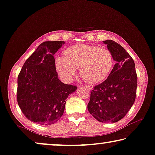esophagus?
I'll use <instances>...</instances> for the list:
<instances>
[{
  "label": "esophagus",
  "mask_w": 155,
  "mask_h": 155,
  "mask_svg": "<svg viewBox=\"0 0 155 155\" xmlns=\"http://www.w3.org/2000/svg\"><path fill=\"white\" fill-rule=\"evenodd\" d=\"M84 87H85V88H88V90H93V87L92 86H86V85H85V86H84Z\"/></svg>",
  "instance_id": "obj_1"
}]
</instances>
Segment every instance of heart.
Here are the masks:
<instances>
[{"instance_id": "heart-1", "label": "heart", "mask_w": 155, "mask_h": 155, "mask_svg": "<svg viewBox=\"0 0 155 155\" xmlns=\"http://www.w3.org/2000/svg\"><path fill=\"white\" fill-rule=\"evenodd\" d=\"M114 57L110 50L97 45L77 44L64 51V58H56V68L62 79L69 81L79 69L81 77L90 84L105 79L114 66Z\"/></svg>"}]
</instances>
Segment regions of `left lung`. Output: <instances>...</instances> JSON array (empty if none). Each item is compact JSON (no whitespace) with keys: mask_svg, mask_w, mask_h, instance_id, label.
<instances>
[{"mask_svg":"<svg viewBox=\"0 0 155 155\" xmlns=\"http://www.w3.org/2000/svg\"><path fill=\"white\" fill-rule=\"evenodd\" d=\"M112 52L116 64L107 78L91 93L88 110L102 123H115L124 117L136 96L137 74L133 58L112 40L102 41Z\"/></svg>","mask_w":155,"mask_h":155,"instance_id":"obj_1","label":"left lung"}]
</instances>
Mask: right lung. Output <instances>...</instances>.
Masks as SVG:
<instances>
[{
  "label": "right lung",
  "mask_w": 155,
  "mask_h": 155,
  "mask_svg": "<svg viewBox=\"0 0 155 155\" xmlns=\"http://www.w3.org/2000/svg\"><path fill=\"white\" fill-rule=\"evenodd\" d=\"M64 41H45L26 60L17 78V102L24 115L48 126L62 116L66 99L77 87L59 80L54 55Z\"/></svg>",
  "instance_id": "add662e5"
}]
</instances>
